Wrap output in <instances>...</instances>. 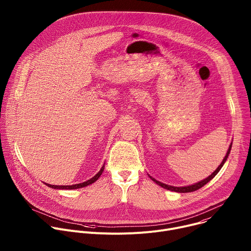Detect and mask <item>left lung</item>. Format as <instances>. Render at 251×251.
Masks as SVG:
<instances>
[{"label":"left lung","instance_id":"1","mask_svg":"<svg viewBox=\"0 0 251 251\" xmlns=\"http://www.w3.org/2000/svg\"><path fill=\"white\" fill-rule=\"evenodd\" d=\"M231 146H232V143H231V145L229 146V148H228V150H227L226 156V157H225V159L223 160L222 164L218 167V169H217L216 171H214L210 176H208L206 178H204V180H202V181H201V182H199V183H197V184H195V185H191V186H187V187H173V186H169V185L163 184V183H161V182H159V181L155 180V178H154V177H152L149 174H148V176H150V178H152V180H153L156 184H158L159 186H161L162 188H164V189H166V190L173 191V192H176V193H191V192H195V191H197V190L201 189V187H203L204 185H206L210 180H212V178L217 176V174L221 171V169H222V168H223V166L225 165L226 161L227 160L228 155H229L230 150H231Z\"/></svg>","mask_w":251,"mask_h":251}]
</instances>
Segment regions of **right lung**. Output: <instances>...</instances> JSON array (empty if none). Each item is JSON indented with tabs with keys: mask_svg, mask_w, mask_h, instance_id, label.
Instances as JSON below:
<instances>
[{
	"mask_svg": "<svg viewBox=\"0 0 251 251\" xmlns=\"http://www.w3.org/2000/svg\"><path fill=\"white\" fill-rule=\"evenodd\" d=\"M104 167H105V163L103 164V166L101 167V169H100V171L93 176V177H91L90 180H88V181H86V182H83V183H81V184H76V185H71V186H55V185H50V184H47V183H45V185H47L48 187H50V188H52V189H58V190H76V189H80V188H83V187H86V186H88V185H91V184H93L94 182H96L98 178H99V176H101V174L103 173V170H104Z\"/></svg>",
	"mask_w": 251,
	"mask_h": 251,
	"instance_id": "right-lung-1",
	"label": "right lung"
}]
</instances>
